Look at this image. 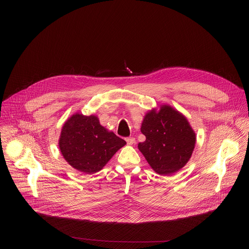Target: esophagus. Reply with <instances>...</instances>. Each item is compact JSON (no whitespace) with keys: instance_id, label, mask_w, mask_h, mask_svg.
<instances>
[{"instance_id":"1","label":"esophagus","mask_w":249,"mask_h":249,"mask_svg":"<svg viewBox=\"0 0 249 249\" xmlns=\"http://www.w3.org/2000/svg\"><path fill=\"white\" fill-rule=\"evenodd\" d=\"M125 140H126V142H127V144L130 145V146L133 145V144H135V142H136L135 138H133V137H128V138H126Z\"/></svg>"}]
</instances>
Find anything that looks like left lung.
<instances>
[{
    "mask_svg": "<svg viewBox=\"0 0 249 249\" xmlns=\"http://www.w3.org/2000/svg\"><path fill=\"white\" fill-rule=\"evenodd\" d=\"M141 132L146 141L138 148L151 167L160 175H170L190 160L196 137L187 119L169 105H161L144 117Z\"/></svg>",
    "mask_w": 249,
    "mask_h": 249,
    "instance_id": "8db88e82",
    "label": "left lung"
}]
</instances>
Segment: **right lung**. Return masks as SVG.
Masks as SVG:
<instances>
[{"label":"right lung","mask_w":249,"mask_h":249,"mask_svg":"<svg viewBox=\"0 0 249 249\" xmlns=\"http://www.w3.org/2000/svg\"><path fill=\"white\" fill-rule=\"evenodd\" d=\"M126 142L100 125L96 116L80 113L64 124L59 148L67 162L86 174L99 171Z\"/></svg>","instance_id":"add662e5"}]
</instances>
